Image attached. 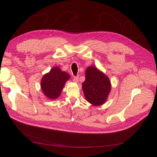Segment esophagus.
<instances>
[{"instance_id": "esophagus-1", "label": "esophagus", "mask_w": 157, "mask_h": 157, "mask_svg": "<svg viewBox=\"0 0 157 157\" xmlns=\"http://www.w3.org/2000/svg\"><path fill=\"white\" fill-rule=\"evenodd\" d=\"M78 79H79V76H78L73 77V81H74V82H75V83H78Z\"/></svg>"}]
</instances>
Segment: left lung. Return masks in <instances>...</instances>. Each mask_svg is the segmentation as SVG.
Returning <instances> with one entry per match:
<instances>
[{
	"label": "left lung",
	"instance_id": "obj_1",
	"mask_svg": "<svg viewBox=\"0 0 157 157\" xmlns=\"http://www.w3.org/2000/svg\"><path fill=\"white\" fill-rule=\"evenodd\" d=\"M82 88L86 100L94 105H100L107 99L111 90L109 78L96 67L90 66L85 72Z\"/></svg>",
	"mask_w": 157,
	"mask_h": 157
}]
</instances>
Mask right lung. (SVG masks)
Wrapping results in <instances>:
<instances>
[{"label": "right lung", "instance_id": "add662e5", "mask_svg": "<svg viewBox=\"0 0 157 157\" xmlns=\"http://www.w3.org/2000/svg\"><path fill=\"white\" fill-rule=\"evenodd\" d=\"M69 78V74L55 67L43 76L40 83L41 90L48 98L55 99L59 97L65 82Z\"/></svg>", "mask_w": 157, "mask_h": 157}]
</instances>
